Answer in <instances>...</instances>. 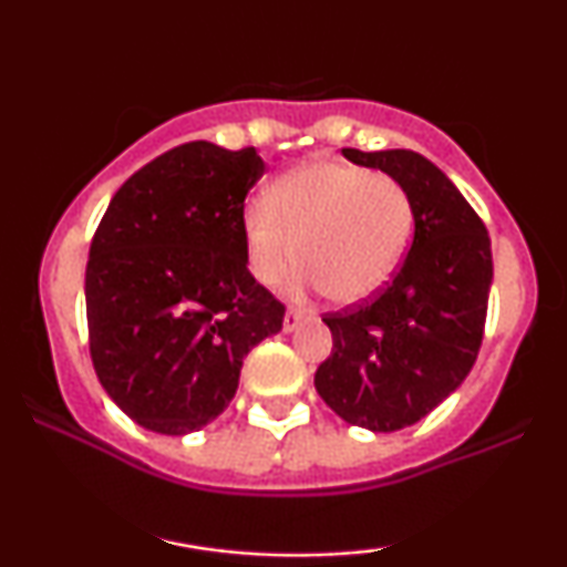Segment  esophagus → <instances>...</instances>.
Segmentation results:
<instances>
[{
	"mask_svg": "<svg viewBox=\"0 0 567 567\" xmlns=\"http://www.w3.org/2000/svg\"><path fill=\"white\" fill-rule=\"evenodd\" d=\"M303 320H306V309H301V306H288V311H285L282 328L290 333V330H296Z\"/></svg>",
	"mask_w": 567,
	"mask_h": 567,
	"instance_id": "34e87169",
	"label": "esophagus"
}]
</instances>
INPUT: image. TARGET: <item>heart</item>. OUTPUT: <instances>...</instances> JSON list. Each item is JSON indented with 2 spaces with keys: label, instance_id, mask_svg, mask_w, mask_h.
I'll return each instance as SVG.
<instances>
[{
  "label": "heart",
  "instance_id": "obj_1",
  "mask_svg": "<svg viewBox=\"0 0 567 567\" xmlns=\"http://www.w3.org/2000/svg\"><path fill=\"white\" fill-rule=\"evenodd\" d=\"M413 205L392 175L341 162H309L269 186L243 231L258 282L279 285L298 266L333 301L379 292L405 252ZM302 252H297V245Z\"/></svg>",
  "mask_w": 567,
  "mask_h": 567
}]
</instances>
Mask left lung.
<instances>
[{
    "mask_svg": "<svg viewBox=\"0 0 567 567\" xmlns=\"http://www.w3.org/2000/svg\"><path fill=\"white\" fill-rule=\"evenodd\" d=\"M343 157L379 167L408 192L415 234L386 288L365 303L328 311L333 351L315 386L351 426L396 432L461 386L477 360L493 279L483 218L437 165L408 148Z\"/></svg>",
    "mask_w": 567,
    "mask_h": 567,
    "instance_id": "1",
    "label": "left lung"
}]
</instances>
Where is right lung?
<instances>
[{
	"instance_id": "right-lung-1",
	"label": "right lung",
	"mask_w": 567,
	"mask_h": 567,
	"mask_svg": "<svg viewBox=\"0 0 567 567\" xmlns=\"http://www.w3.org/2000/svg\"><path fill=\"white\" fill-rule=\"evenodd\" d=\"M266 171L252 146L192 141L133 173L109 202L84 271L90 360L135 424L197 432L224 413L285 303L247 271L245 197Z\"/></svg>"
}]
</instances>
